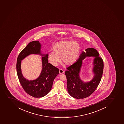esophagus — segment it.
I'll return each mask as SVG.
<instances>
[{"label":"esophagus","mask_w":124,"mask_h":124,"mask_svg":"<svg viewBox=\"0 0 124 124\" xmlns=\"http://www.w3.org/2000/svg\"><path fill=\"white\" fill-rule=\"evenodd\" d=\"M64 71H63V70H62V69H61V70H60L59 71V74H63V73H64Z\"/></svg>","instance_id":"1"}]
</instances>
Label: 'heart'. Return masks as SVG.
<instances>
[{
  "label": "heart",
  "instance_id": "obj_1",
  "mask_svg": "<svg viewBox=\"0 0 124 124\" xmlns=\"http://www.w3.org/2000/svg\"><path fill=\"white\" fill-rule=\"evenodd\" d=\"M53 52L48 55V59L52 65L56 66L61 60L66 65H72L79 58L80 47L77 42L72 41H61L52 47Z\"/></svg>",
  "mask_w": 124,
  "mask_h": 124
}]
</instances>
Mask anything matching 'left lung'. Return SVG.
Returning <instances> with one entry per match:
<instances>
[{"instance_id":"left-lung-1","label":"left lung","mask_w":124,"mask_h":124,"mask_svg":"<svg viewBox=\"0 0 124 124\" xmlns=\"http://www.w3.org/2000/svg\"><path fill=\"white\" fill-rule=\"evenodd\" d=\"M87 56H94L93 71L95 76L92 80L84 83L80 80L79 73L82 60ZM104 63L99 53L93 48L86 49L83 52L77 62L67 68L65 74L67 81L68 91L70 96L77 99H83L90 96L99 84L103 72Z\"/></svg>"}]
</instances>
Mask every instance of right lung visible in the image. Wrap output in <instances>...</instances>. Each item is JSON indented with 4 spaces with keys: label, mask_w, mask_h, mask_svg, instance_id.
Wrapping results in <instances>:
<instances>
[{
    "label": "right lung",
    "mask_w": 124,
    "mask_h": 124,
    "mask_svg": "<svg viewBox=\"0 0 124 124\" xmlns=\"http://www.w3.org/2000/svg\"><path fill=\"white\" fill-rule=\"evenodd\" d=\"M41 45L38 41L29 43L18 55L16 68L18 78L23 89L30 96L35 98L44 97L51 90L54 79L58 75L59 70L48 63V54L42 57V70L37 79L28 80L24 78L21 69V61L32 54H41Z\"/></svg>",
    "instance_id": "1"
}]
</instances>
